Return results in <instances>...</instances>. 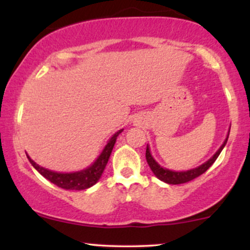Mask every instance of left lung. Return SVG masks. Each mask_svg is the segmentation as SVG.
<instances>
[{"label":"left lung","mask_w":250,"mask_h":250,"mask_svg":"<svg viewBox=\"0 0 250 250\" xmlns=\"http://www.w3.org/2000/svg\"><path fill=\"white\" fill-rule=\"evenodd\" d=\"M229 130H230V129H229ZM228 136L229 134L227 135L225 142H223V145L221 146L219 150H217L207 162H205L203 165L199 166V167L190 169V170H187V171H173L161 167L159 163L155 161L154 157L151 156L148 145H147V150H146V159H147V162L149 167L151 169V171H153L154 175L157 177V179L163 181V182L166 183H169V185H181V183H186V182H189V181L196 179L197 176H200V175H202L205 171L208 170L209 167L216 161V159L219 157V155L221 151H222V149L225 148L226 143L228 141Z\"/></svg>","instance_id":"8db88e82"}]
</instances>
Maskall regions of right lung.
<instances>
[{
	"label": "right lung",
	"mask_w": 250,
	"mask_h": 250,
	"mask_svg": "<svg viewBox=\"0 0 250 250\" xmlns=\"http://www.w3.org/2000/svg\"><path fill=\"white\" fill-rule=\"evenodd\" d=\"M123 129L119 130L111 136V139L109 140L107 145H105L104 149L102 150L101 155L97 157V160L90 167L83 169V170L75 171V173H56V171L48 170V169L40 167L36 162H34L27 155L28 160L31 163L34 168L39 171L42 176H44L45 179L49 180L51 183L56 185L57 187L67 189V190H83V189L90 188L91 186H94L97 181L100 180L101 175L104 170L105 166H107L109 156H110L111 150H113L114 145H115L117 136L121 134Z\"/></svg>",
	"instance_id": "right-lung-1"
}]
</instances>
